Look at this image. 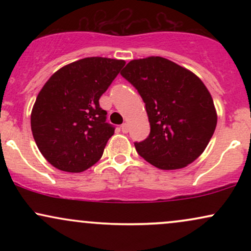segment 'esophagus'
Masks as SVG:
<instances>
[{
	"label": "esophagus",
	"mask_w": 251,
	"mask_h": 251,
	"mask_svg": "<svg viewBox=\"0 0 251 251\" xmlns=\"http://www.w3.org/2000/svg\"><path fill=\"white\" fill-rule=\"evenodd\" d=\"M122 131L124 132V133H127L128 132V124H123L122 125Z\"/></svg>",
	"instance_id": "34e87169"
}]
</instances>
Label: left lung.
Listing matches in <instances>:
<instances>
[{"label":"left lung","mask_w":251,"mask_h":251,"mask_svg":"<svg viewBox=\"0 0 251 251\" xmlns=\"http://www.w3.org/2000/svg\"><path fill=\"white\" fill-rule=\"evenodd\" d=\"M120 74L140 94L149 116V137L134 143L140 157L162 170L197 159L217 124L214 100L200 77L160 56L132 60Z\"/></svg>","instance_id":"obj_1"}]
</instances>
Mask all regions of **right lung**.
Returning <instances> with one entry per match:
<instances>
[{
	"mask_svg": "<svg viewBox=\"0 0 251 251\" xmlns=\"http://www.w3.org/2000/svg\"><path fill=\"white\" fill-rule=\"evenodd\" d=\"M125 63L85 57L60 68L45 83L30 125L37 148L54 168L82 172L101 158L114 126L106 123L99 99Z\"/></svg>",
	"mask_w": 251,
	"mask_h": 251,
	"instance_id": "right-lung-1",
	"label": "right lung"
}]
</instances>
